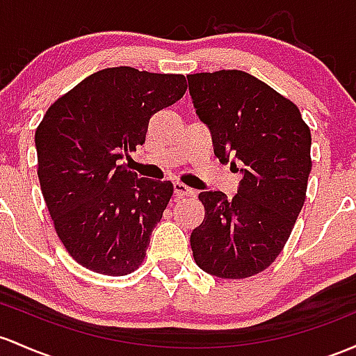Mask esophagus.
<instances>
[{"instance_id": "obj_1", "label": "esophagus", "mask_w": 356, "mask_h": 356, "mask_svg": "<svg viewBox=\"0 0 356 356\" xmlns=\"http://www.w3.org/2000/svg\"><path fill=\"white\" fill-rule=\"evenodd\" d=\"M174 193L177 197H191L194 196V191L191 187L182 184V182H174Z\"/></svg>"}]
</instances>
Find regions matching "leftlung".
Listing matches in <instances>:
<instances>
[{"label": "left lung", "instance_id": "8db88e82", "mask_svg": "<svg viewBox=\"0 0 356 356\" xmlns=\"http://www.w3.org/2000/svg\"><path fill=\"white\" fill-rule=\"evenodd\" d=\"M194 108L208 124L214 155L232 159L235 197L204 191V220L191 233L197 267L247 279L270 267L291 236L312 167L311 130L299 108L243 70L187 76Z\"/></svg>", "mask_w": 356, "mask_h": 356}]
</instances>
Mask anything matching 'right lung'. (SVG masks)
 <instances>
[{"instance_id": "add662e5", "label": "right lung", "mask_w": 356, "mask_h": 356, "mask_svg": "<svg viewBox=\"0 0 356 356\" xmlns=\"http://www.w3.org/2000/svg\"><path fill=\"white\" fill-rule=\"evenodd\" d=\"M186 91L182 74L121 65L91 74L47 109L35 131L38 181L58 240L83 267L120 277L145 260L174 186L138 177L120 160Z\"/></svg>"}]
</instances>
